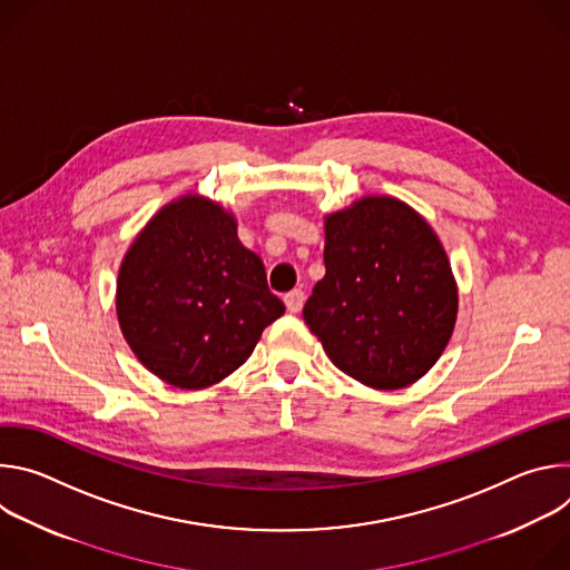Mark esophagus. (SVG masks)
Wrapping results in <instances>:
<instances>
[{
  "label": "esophagus",
  "mask_w": 570,
  "mask_h": 570,
  "mask_svg": "<svg viewBox=\"0 0 570 570\" xmlns=\"http://www.w3.org/2000/svg\"><path fill=\"white\" fill-rule=\"evenodd\" d=\"M284 302H286V308H288L291 313L302 311V304H304V291H302V288H293L291 293H286V295H284Z\"/></svg>",
  "instance_id": "obj_1"
}]
</instances>
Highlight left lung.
<instances>
[{
  "mask_svg": "<svg viewBox=\"0 0 570 570\" xmlns=\"http://www.w3.org/2000/svg\"><path fill=\"white\" fill-rule=\"evenodd\" d=\"M324 277L302 317L347 376L396 390L424 376L455 324L458 291L431 225L394 198H363L324 225Z\"/></svg>",
  "mask_w": 570,
  "mask_h": 570,
  "instance_id": "1",
  "label": "left lung"
}]
</instances>
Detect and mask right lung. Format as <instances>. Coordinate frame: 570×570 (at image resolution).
Instances as JSON below:
<instances>
[{
    "label": "right lung",
    "instance_id": "add662e5",
    "mask_svg": "<svg viewBox=\"0 0 570 570\" xmlns=\"http://www.w3.org/2000/svg\"><path fill=\"white\" fill-rule=\"evenodd\" d=\"M264 262L240 246L220 205L183 198L135 238L117 282V315L137 358L185 390L207 387L248 361L282 317Z\"/></svg>",
    "mask_w": 570,
    "mask_h": 570
}]
</instances>
